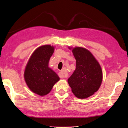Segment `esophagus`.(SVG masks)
Instances as JSON below:
<instances>
[{
    "label": "esophagus",
    "instance_id": "34e87169",
    "mask_svg": "<svg viewBox=\"0 0 128 128\" xmlns=\"http://www.w3.org/2000/svg\"><path fill=\"white\" fill-rule=\"evenodd\" d=\"M66 69H63L61 71V72H60L59 73V76L60 78H64L66 77Z\"/></svg>",
    "mask_w": 128,
    "mask_h": 128
}]
</instances>
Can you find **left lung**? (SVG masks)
<instances>
[{
	"label": "left lung",
	"instance_id": "obj_1",
	"mask_svg": "<svg viewBox=\"0 0 128 128\" xmlns=\"http://www.w3.org/2000/svg\"><path fill=\"white\" fill-rule=\"evenodd\" d=\"M72 51L76 60V68L68 82L77 98H87L97 92L101 85L103 79L101 66L88 50L76 47Z\"/></svg>",
	"mask_w": 128,
	"mask_h": 128
}]
</instances>
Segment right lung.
Instances as JSON below:
<instances>
[{
    "instance_id": "add662e5",
    "label": "right lung",
    "mask_w": 128,
    "mask_h": 128,
    "mask_svg": "<svg viewBox=\"0 0 128 128\" xmlns=\"http://www.w3.org/2000/svg\"><path fill=\"white\" fill-rule=\"evenodd\" d=\"M55 47L50 44L36 48L26 66L24 79L28 88L33 92L44 96L51 92L60 78L49 68L48 62Z\"/></svg>"
}]
</instances>
